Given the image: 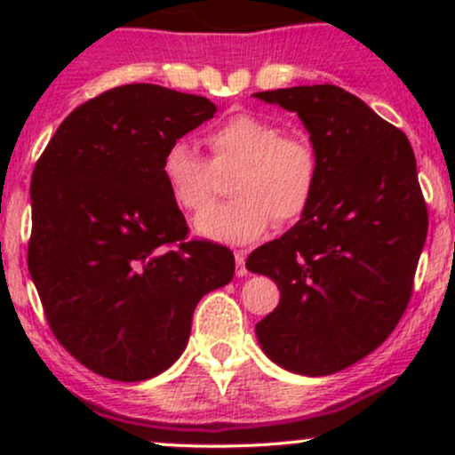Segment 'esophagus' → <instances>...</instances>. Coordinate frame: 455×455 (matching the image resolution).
<instances>
[{"label": "esophagus", "instance_id": "esophagus-1", "mask_svg": "<svg viewBox=\"0 0 455 455\" xmlns=\"http://www.w3.org/2000/svg\"><path fill=\"white\" fill-rule=\"evenodd\" d=\"M235 265H237L235 274H237L239 278L248 275V269H245V252H243V250H237V252H235Z\"/></svg>", "mask_w": 455, "mask_h": 455}]
</instances>
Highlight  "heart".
<instances>
[{"label":"heart","mask_w":455,"mask_h":455,"mask_svg":"<svg viewBox=\"0 0 455 455\" xmlns=\"http://www.w3.org/2000/svg\"><path fill=\"white\" fill-rule=\"evenodd\" d=\"M212 162L186 139L166 145L160 175L171 201L195 213L210 205L218 175H233V201L210 207L195 220V231L210 242L243 245L257 242L274 220H299L316 195L321 162L304 137H284L278 124L252 113L224 119L207 134Z\"/></svg>","instance_id":"obj_1"}]
</instances>
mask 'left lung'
I'll list each match as a JSON object with an SVG mask.
<instances>
[{
	"mask_svg": "<svg viewBox=\"0 0 455 455\" xmlns=\"http://www.w3.org/2000/svg\"><path fill=\"white\" fill-rule=\"evenodd\" d=\"M252 96L297 113L321 162L301 220L245 260L280 289L257 338L280 368L327 377L379 348L409 306L427 233L415 154L402 130L342 87Z\"/></svg>",
	"mask_w": 455,
	"mask_h": 455,
	"instance_id": "1",
	"label": "left lung"
}]
</instances>
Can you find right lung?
I'll return each instance as SVG.
<instances>
[{"label": "right lung", "mask_w": 455, "mask_h": 455, "mask_svg": "<svg viewBox=\"0 0 455 455\" xmlns=\"http://www.w3.org/2000/svg\"><path fill=\"white\" fill-rule=\"evenodd\" d=\"M216 104L151 83L76 107L31 175L28 265L46 321L100 377L137 383L184 353L203 295L228 284L231 250L186 242L160 160Z\"/></svg>", "instance_id": "1"}]
</instances>
